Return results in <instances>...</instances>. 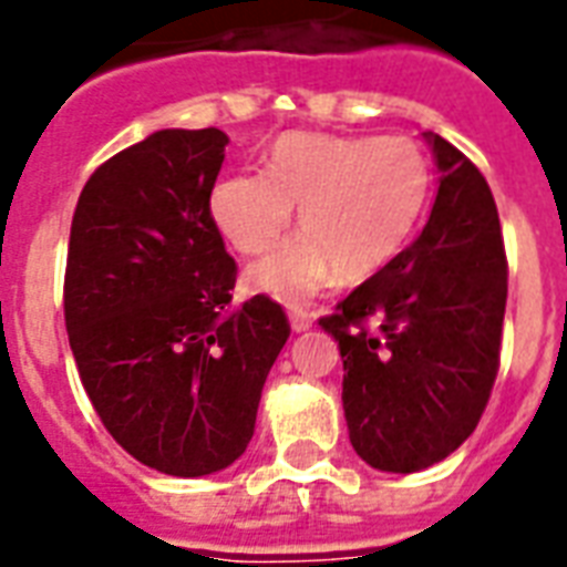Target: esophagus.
Instances as JSON below:
<instances>
[{
  "mask_svg": "<svg viewBox=\"0 0 567 567\" xmlns=\"http://www.w3.org/2000/svg\"><path fill=\"white\" fill-rule=\"evenodd\" d=\"M288 318H291V330L293 332H306L315 323L312 312H309V309H297V306H293L291 312H288Z\"/></svg>",
  "mask_w": 567,
  "mask_h": 567,
  "instance_id": "34e87169",
  "label": "esophagus"
}]
</instances>
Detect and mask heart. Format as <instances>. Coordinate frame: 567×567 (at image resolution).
<instances>
[{"instance_id":"heart-1","label":"heart","mask_w":567,"mask_h":567,"mask_svg":"<svg viewBox=\"0 0 567 567\" xmlns=\"http://www.w3.org/2000/svg\"><path fill=\"white\" fill-rule=\"evenodd\" d=\"M431 198V163L408 136L285 133L267 175L216 181L210 216L240 255L270 252L300 207L302 235L249 270L252 291L302 302L330 282H365L410 244Z\"/></svg>"}]
</instances>
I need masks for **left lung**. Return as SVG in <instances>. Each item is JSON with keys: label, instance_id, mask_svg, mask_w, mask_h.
Returning <instances> with one entry per match:
<instances>
[{"label": "left lung", "instance_id": "8db88e82", "mask_svg": "<svg viewBox=\"0 0 567 567\" xmlns=\"http://www.w3.org/2000/svg\"><path fill=\"white\" fill-rule=\"evenodd\" d=\"M425 140L440 187L422 235L321 318L344 360L351 446L383 473L452 455L499 371L508 261L494 193L452 142Z\"/></svg>", "mask_w": 567, "mask_h": 567}]
</instances>
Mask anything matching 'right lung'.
<instances>
[{
    "instance_id": "1",
    "label": "right lung",
    "mask_w": 567,
    "mask_h": 567,
    "mask_svg": "<svg viewBox=\"0 0 567 567\" xmlns=\"http://www.w3.org/2000/svg\"><path fill=\"white\" fill-rule=\"evenodd\" d=\"M223 130H157L94 168L71 223L64 327L103 427L178 478L244 455L291 336L282 306L231 309L235 258L210 216Z\"/></svg>"
}]
</instances>
